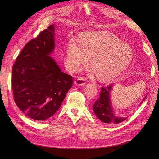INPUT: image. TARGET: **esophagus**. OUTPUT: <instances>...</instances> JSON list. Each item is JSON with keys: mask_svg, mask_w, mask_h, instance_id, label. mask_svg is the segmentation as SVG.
<instances>
[{"mask_svg": "<svg viewBox=\"0 0 159 159\" xmlns=\"http://www.w3.org/2000/svg\"><path fill=\"white\" fill-rule=\"evenodd\" d=\"M74 84L78 86L84 85L85 84V80L84 78H79L74 81Z\"/></svg>", "mask_w": 159, "mask_h": 159, "instance_id": "34e87169", "label": "esophagus"}]
</instances>
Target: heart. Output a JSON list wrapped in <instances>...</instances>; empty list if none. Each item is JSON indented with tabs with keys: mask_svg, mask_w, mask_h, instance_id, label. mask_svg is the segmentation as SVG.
<instances>
[{
	"mask_svg": "<svg viewBox=\"0 0 159 159\" xmlns=\"http://www.w3.org/2000/svg\"><path fill=\"white\" fill-rule=\"evenodd\" d=\"M91 57L93 66L89 72L91 77L99 74L102 80L115 78L125 69L133 58V51L127 43L122 42L107 32L86 33L80 44L70 40L67 46L65 64L73 71L79 70Z\"/></svg>",
	"mask_w": 159,
	"mask_h": 159,
	"instance_id": "obj_1",
	"label": "heart"
}]
</instances>
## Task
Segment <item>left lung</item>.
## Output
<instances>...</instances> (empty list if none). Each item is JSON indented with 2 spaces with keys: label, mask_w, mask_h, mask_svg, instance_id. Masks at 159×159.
<instances>
[{
  "label": "left lung",
  "mask_w": 159,
  "mask_h": 159,
  "mask_svg": "<svg viewBox=\"0 0 159 159\" xmlns=\"http://www.w3.org/2000/svg\"><path fill=\"white\" fill-rule=\"evenodd\" d=\"M113 85H109L107 88H102L99 98L93 105V110L101 121L106 124H118L127 119V117H121L116 115L113 110L112 103L111 102V92ZM147 95L144 98L141 104L145 99Z\"/></svg>",
  "instance_id": "left-lung-1"
}]
</instances>
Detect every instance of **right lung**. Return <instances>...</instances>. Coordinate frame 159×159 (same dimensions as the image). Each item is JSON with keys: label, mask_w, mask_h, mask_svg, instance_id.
<instances>
[{"label": "right lung", "mask_w": 159, "mask_h": 159, "mask_svg": "<svg viewBox=\"0 0 159 159\" xmlns=\"http://www.w3.org/2000/svg\"><path fill=\"white\" fill-rule=\"evenodd\" d=\"M54 25L28 42L12 67L14 100L26 116L44 121L59 109L73 84L50 55L54 50Z\"/></svg>", "instance_id": "1"}]
</instances>
